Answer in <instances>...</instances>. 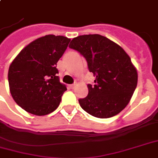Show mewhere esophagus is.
Instances as JSON below:
<instances>
[{"label":"esophagus","mask_w":158,"mask_h":158,"mask_svg":"<svg viewBox=\"0 0 158 158\" xmlns=\"http://www.w3.org/2000/svg\"><path fill=\"white\" fill-rule=\"evenodd\" d=\"M75 86H76L75 84H73V85H69V88L70 89H74V88H75Z\"/></svg>","instance_id":"1"}]
</instances>
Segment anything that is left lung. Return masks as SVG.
Listing matches in <instances>:
<instances>
[{
    "label": "left lung",
    "instance_id": "8db88e82",
    "mask_svg": "<svg viewBox=\"0 0 158 158\" xmlns=\"http://www.w3.org/2000/svg\"><path fill=\"white\" fill-rule=\"evenodd\" d=\"M70 48L85 57L95 76L88 85V95L79 99L81 108L97 118L117 115L128 105L137 85V71L124 49L99 34L81 35L71 41Z\"/></svg>",
    "mask_w": 158,
    "mask_h": 158
}]
</instances>
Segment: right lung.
<instances>
[{"label": "right lung", "instance_id": "obj_1", "mask_svg": "<svg viewBox=\"0 0 158 158\" xmlns=\"http://www.w3.org/2000/svg\"><path fill=\"white\" fill-rule=\"evenodd\" d=\"M69 42L64 36L39 37L25 47L10 64V92L26 111L45 115L58 108L67 88L59 81L57 63Z\"/></svg>", "mask_w": 158, "mask_h": 158}]
</instances>
